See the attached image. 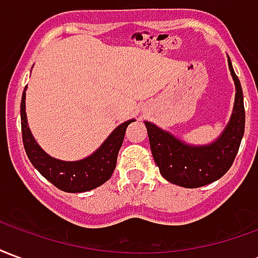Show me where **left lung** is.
<instances>
[{
  "instance_id": "1",
  "label": "left lung",
  "mask_w": 258,
  "mask_h": 258,
  "mask_svg": "<svg viewBox=\"0 0 258 258\" xmlns=\"http://www.w3.org/2000/svg\"><path fill=\"white\" fill-rule=\"evenodd\" d=\"M236 87L232 117L221 137L207 146L185 145L155 124L145 121L155 163L164 178L184 188H199L211 184L232 166L244 133L243 92L238 76L228 59Z\"/></svg>"
}]
</instances>
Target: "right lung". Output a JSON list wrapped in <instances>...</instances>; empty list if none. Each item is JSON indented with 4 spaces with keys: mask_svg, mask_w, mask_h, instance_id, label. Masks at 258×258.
Wrapping results in <instances>:
<instances>
[{
    "mask_svg": "<svg viewBox=\"0 0 258 258\" xmlns=\"http://www.w3.org/2000/svg\"><path fill=\"white\" fill-rule=\"evenodd\" d=\"M25 99L26 91H23L22 103H20L23 146L31 164L51 184L64 192L77 194V192H87V190L98 188L99 185L106 182L107 179L112 177L114 167H116V162H117L118 151L123 145L125 130L128 127V124L133 123L134 120H128L125 123L120 124L117 128L107 137V140L102 144L101 148L87 159H83L79 162H62V160L48 156L33 138L30 130L27 127Z\"/></svg>",
    "mask_w": 258,
    "mask_h": 258,
    "instance_id": "right-lung-1",
    "label": "right lung"
}]
</instances>
